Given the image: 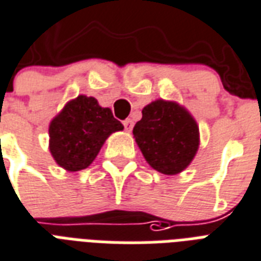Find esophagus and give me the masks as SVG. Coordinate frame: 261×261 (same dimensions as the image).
<instances>
[{
	"label": "esophagus",
	"mask_w": 261,
	"mask_h": 261,
	"mask_svg": "<svg viewBox=\"0 0 261 261\" xmlns=\"http://www.w3.org/2000/svg\"><path fill=\"white\" fill-rule=\"evenodd\" d=\"M124 126H125V130H128V132H130L133 128V121L130 120V118H128V120L124 121Z\"/></svg>",
	"instance_id": "34e87169"
}]
</instances>
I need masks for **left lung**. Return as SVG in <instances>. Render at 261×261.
I'll list each match as a JSON object with an SVG mask.
<instances>
[{
  "instance_id": "obj_1",
  "label": "left lung",
  "mask_w": 261,
  "mask_h": 261,
  "mask_svg": "<svg viewBox=\"0 0 261 261\" xmlns=\"http://www.w3.org/2000/svg\"><path fill=\"white\" fill-rule=\"evenodd\" d=\"M143 117L133 128L145 161L166 175L185 170L199 148V126L178 103L158 99L143 109Z\"/></svg>"
}]
</instances>
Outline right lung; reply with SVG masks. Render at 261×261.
Listing matches in <instances>:
<instances>
[{"label":"right lung","mask_w":261,"mask_h":261,"mask_svg":"<svg viewBox=\"0 0 261 261\" xmlns=\"http://www.w3.org/2000/svg\"><path fill=\"white\" fill-rule=\"evenodd\" d=\"M122 129L110 109L100 108L92 96L79 95L50 122L48 148L65 170H83L94 162L106 139Z\"/></svg>","instance_id":"add662e5"}]
</instances>
